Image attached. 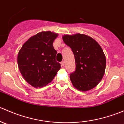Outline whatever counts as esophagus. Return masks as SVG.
Here are the masks:
<instances>
[{"label":"esophagus","mask_w":124,"mask_h":124,"mask_svg":"<svg viewBox=\"0 0 124 124\" xmlns=\"http://www.w3.org/2000/svg\"><path fill=\"white\" fill-rule=\"evenodd\" d=\"M64 63H65V62H63V61H62V62H61V66H62V67H63V66L64 65Z\"/></svg>","instance_id":"esophagus-1"}]
</instances>
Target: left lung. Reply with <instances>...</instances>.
Masks as SVG:
<instances>
[{
    "instance_id": "1",
    "label": "left lung",
    "mask_w": 124,
    "mask_h": 124,
    "mask_svg": "<svg viewBox=\"0 0 124 124\" xmlns=\"http://www.w3.org/2000/svg\"><path fill=\"white\" fill-rule=\"evenodd\" d=\"M62 39L74 55L76 71L70 76L72 85L80 91H90L105 73L106 58L102 48L94 39L82 33L64 35Z\"/></svg>"
}]
</instances>
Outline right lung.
Returning <instances> with one entry per match:
<instances>
[{
    "mask_svg": "<svg viewBox=\"0 0 124 124\" xmlns=\"http://www.w3.org/2000/svg\"><path fill=\"white\" fill-rule=\"evenodd\" d=\"M58 34L42 31L29 38L18 52L17 63L25 80L35 88L50 83L61 64L56 61L53 41Z\"/></svg>",
    "mask_w": 124,
    "mask_h": 124,
    "instance_id": "1",
    "label": "right lung"
}]
</instances>
